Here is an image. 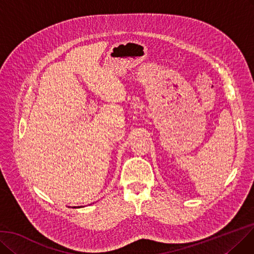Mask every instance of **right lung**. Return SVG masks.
Segmentation results:
<instances>
[{
    "mask_svg": "<svg viewBox=\"0 0 254 254\" xmlns=\"http://www.w3.org/2000/svg\"><path fill=\"white\" fill-rule=\"evenodd\" d=\"M77 207H82V206H77ZM73 208H76V206H73Z\"/></svg>",
    "mask_w": 254,
    "mask_h": 254,
    "instance_id": "add662e5",
    "label": "right lung"
}]
</instances>
